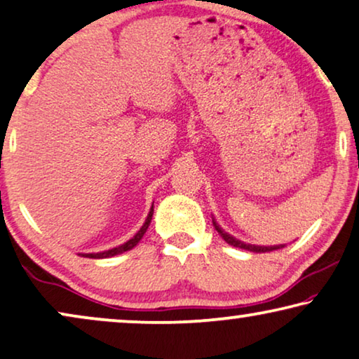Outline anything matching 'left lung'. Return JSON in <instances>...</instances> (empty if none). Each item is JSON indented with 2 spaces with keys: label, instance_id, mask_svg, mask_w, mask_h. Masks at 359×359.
Listing matches in <instances>:
<instances>
[{
  "label": "left lung",
  "instance_id": "1",
  "mask_svg": "<svg viewBox=\"0 0 359 359\" xmlns=\"http://www.w3.org/2000/svg\"><path fill=\"white\" fill-rule=\"evenodd\" d=\"M213 226L215 229L219 232V236L223 237V239L228 242L229 245H234V247H239V249H244V250H250V252H271V250H278L285 247V244H278V245H255V244H245V242H242L239 239H236L234 236H231L229 232H226L221 226L216 223V219L213 218Z\"/></svg>",
  "mask_w": 359,
  "mask_h": 359
}]
</instances>
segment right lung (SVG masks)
Returning <instances> with one entry per match:
<instances>
[{
    "instance_id": "1",
    "label": "right lung",
    "mask_w": 359,
    "mask_h": 359,
    "mask_svg": "<svg viewBox=\"0 0 359 359\" xmlns=\"http://www.w3.org/2000/svg\"><path fill=\"white\" fill-rule=\"evenodd\" d=\"M153 213H154V208H153V206H151V210H149L148 216H146L143 226H141L140 231L136 232V234L131 237L130 241L123 242V244H120L117 247H114V249H109V250H104V252H94V254H79V255L81 257H89V259H109V257H114V255L123 254V252H127V250H131L136 244H138L141 239H143L144 232L148 231L151 219H153Z\"/></svg>"
}]
</instances>
